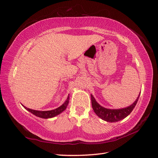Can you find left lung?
Here are the masks:
<instances>
[{
	"label": "left lung",
	"instance_id": "1",
	"mask_svg": "<svg viewBox=\"0 0 158 158\" xmlns=\"http://www.w3.org/2000/svg\"><path fill=\"white\" fill-rule=\"evenodd\" d=\"M139 96L140 94L136 100L131 106L123 109H120V110H110V109H106L101 106L94 99L92 94H91V103H92V107L94 113L99 118L107 122H115L125 118L131 113L133 109L135 108L136 105V103H137Z\"/></svg>",
	"mask_w": 158,
	"mask_h": 158
}]
</instances>
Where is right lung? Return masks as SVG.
Instances as JSON below:
<instances>
[{"mask_svg": "<svg viewBox=\"0 0 158 158\" xmlns=\"http://www.w3.org/2000/svg\"><path fill=\"white\" fill-rule=\"evenodd\" d=\"M69 97L68 96L67 100L65 101V102L61 106L55 109V110H51V111H37V110H31V109L27 108L24 106L23 107H25L27 111H30L31 114L36 115L38 117L42 118H51L56 116L57 115L61 114L62 111H64L68 106V105L69 103Z\"/></svg>", "mask_w": 158, "mask_h": 158, "instance_id": "add662e5", "label": "right lung"}]
</instances>
